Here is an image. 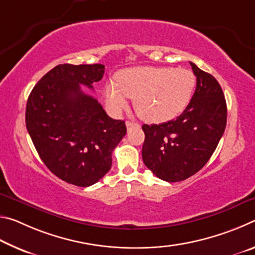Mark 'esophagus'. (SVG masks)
Segmentation results:
<instances>
[{
  "instance_id": "1",
  "label": "esophagus",
  "mask_w": 255,
  "mask_h": 255,
  "mask_svg": "<svg viewBox=\"0 0 255 255\" xmlns=\"http://www.w3.org/2000/svg\"><path fill=\"white\" fill-rule=\"evenodd\" d=\"M126 126L128 129H131V128H138L139 127V124L137 123H133V122H126Z\"/></svg>"
}]
</instances>
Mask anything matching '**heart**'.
Here are the masks:
<instances>
[{"label":"heart","mask_w":255,"mask_h":255,"mask_svg":"<svg viewBox=\"0 0 255 255\" xmlns=\"http://www.w3.org/2000/svg\"><path fill=\"white\" fill-rule=\"evenodd\" d=\"M197 79L187 68L136 66L117 73V83L108 82L105 97L115 114L122 112L133 98L137 115L148 123L174 119L187 109Z\"/></svg>","instance_id":"obj_1"}]
</instances>
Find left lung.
<instances>
[{
    "label": "left lung",
    "instance_id": "8db88e82",
    "mask_svg": "<svg viewBox=\"0 0 255 255\" xmlns=\"http://www.w3.org/2000/svg\"><path fill=\"white\" fill-rule=\"evenodd\" d=\"M197 77L192 100L174 120L143 125L145 165L167 182L197 173L209 161L225 131L227 107L221 85L209 73L190 62Z\"/></svg>",
    "mask_w": 255,
    "mask_h": 255
}]
</instances>
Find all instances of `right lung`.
Masks as SVG:
<instances>
[{"label": "right lung", "instance_id": "add662e5", "mask_svg": "<svg viewBox=\"0 0 255 255\" xmlns=\"http://www.w3.org/2000/svg\"><path fill=\"white\" fill-rule=\"evenodd\" d=\"M105 65L62 64L34 85L25 108V126L45 165L67 183L90 187L111 169V155L127 128L107 115L93 89Z\"/></svg>", "mask_w": 255, "mask_h": 255}]
</instances>
